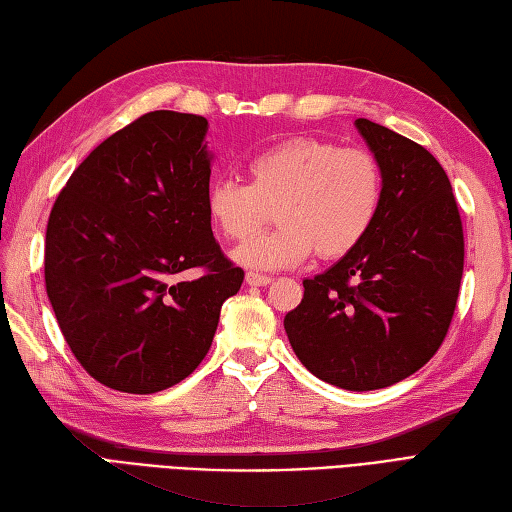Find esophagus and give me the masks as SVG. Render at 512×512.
<instances>
[{
  "mask_svg": "<svg viewBox=\"0 0 512 512\" xmlns=\"http://www.w3.org/2000/svg\"><path fill=\"white\" fill-rule=\"evenodd\" d=\"M245 282H247L249 287H267V285H271V278L254 274V271H249V274L245 276Z\"/></svg>",
  "mask_w": 512,
  "mask_h": 512,
  "instance_id": "1",
  "label": "esophagus"
}]
</instances>
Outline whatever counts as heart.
<instances>
[{
	"mask_svg": "<svg viewBox=\"0 0 512 512\" xmlns=\"http://www.w3.org/2000/svg\"><path fill=\"white\" fill-rule=\"evenodd\" d=\"M249 175L252 184L214 179L206 190V214L223 236L245 241L276 203V230L249 238L232 254L238 265L256 271L302 265L313 252L324 260L346 256L370 232L383 199L377 157L311 135L260 151L249 162Z\"/></svg>",
	"mask_w": 512,
	"mask_h": 512,
	"instance_id": "obj_1",
	"label": "heart"
}]
</instances>
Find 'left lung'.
<instances>
[{
	"label": "left lung",
	"mask_w": 512,
	"mask_h": 512,
	"mask_svg": "<svg viewBox=\"0 0 512 512\" xmlns=\"http://www.w3.org/2000/svg\"><path fill=\"white\" fill-rule=\"evenodd\" d=\"M355 127L377 157L383 199L366 238L304 280L285 315L302 366L337 388H388L436 355L456 311L464 236L456 197L423 146L366 118Z\"/></svg>",
	"instance_id": "8db88e82"
}]
</instances>
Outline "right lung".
I'll use <instances>...</instances> for the list:
<instances>
[{"mask_svg": "<svg viewBox=\"0 0 512 512\" xmlns=\"http://www.w3.org/2000/svg\"><path fill=\"white\" fill-rule=\"evenodd\" d=\"M206 133L195 113H144L98 144L54 201L45 289L74 357L111 390L184 381L243 285L206 214ZM195 266L204 274L184 279Z\"/></svg>", "mask_w": 512, "mask_h": 512, "instance_id": "obj_1", "label": "right lung"}]
</instances>
